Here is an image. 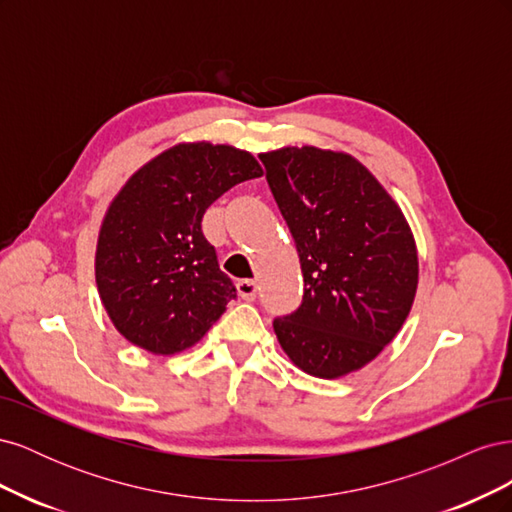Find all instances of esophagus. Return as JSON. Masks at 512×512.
<instances>
[{
    "label": "esophagus",
    "instance_id": "obj_1",
    "mask_svg": "<svg viewBox=\"0 0 512 512\" xmlns=\"http://www.w3.org/2000/svg\"><path fill=\"white\" fill-rule=\"evenodd\" d=\"M237 292L243 301H254L258 294V286L254 280H241L237 282Z\"/></svg>",
    "mask_w": 512,
    "mask_h": 512
}]
</instances>
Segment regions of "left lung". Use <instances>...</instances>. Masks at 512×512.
<instances>
[{"instance_id": "obj_1", "label": "left lung", "mask_w": 512, "mask_h": 512, "mask_svg": "<svg viewBox=\"0 0 512 512\" xmlns=\"http://www.w3.org/2000/svg\"><path fill=\"white\" fill-rule=\"evenodd\" d=\"M297 245L303 301L275 318L288 359L316 378H342L393 342L418 286L412 230L380 181L348 153L282 147L260 153Z\"/></svg>"}]
</instances>
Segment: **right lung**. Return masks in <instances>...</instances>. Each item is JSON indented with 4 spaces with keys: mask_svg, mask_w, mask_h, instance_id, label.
I'll return each mask as SVG.
<instances>
[{
    "mask_svg": "<svg viewBox=\"0 0 512 512\" xmlns=\"http://www.w3.org/2000/svg\"><path fill=\"white\" fill-rule=\"evenodd\" d=\"M262 177L252 153L179 143L149 160L108 205L96 284L115 329L151 354L192 348L237 297L203 235V215L232 185Z\"/></svg>",
    "mask_w": 512,
    "mask_h": 512,
    "instance_id": "right-lung-1",
    "label": "right lung"
}]
</instances>
